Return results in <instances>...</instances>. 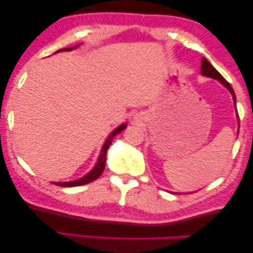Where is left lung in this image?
Listing matches in <instances>:
<instances>
[{"label": "left lung", "mask_w": 253, "mask_h": 253, "mask_svg": "<svg viewBox=\"0 0 253 253\" xmlns=\"http://www.w3.org/2000/svg\"><path fill=\"white\" fill-rule=\"evenodd\" d=\"M201 74L204 76H208L211 78H214V80H217L218 82H221L223 85L225 86V87L230 90L232 96H233V101H234V104H235V94H234V90L232 88V86L230 85V83H227L225 81V78L223 77L220 73L217 72L216 69H215L212 65L209 63V60L206 59V58H203L202 59V66H201ZM239 118V115H238Z\"/></svg>", "instance_id": "8db88e82"}]
</instances>
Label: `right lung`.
Here are the masks:
<instances>
[{
    "mask_svg": "<svg viewBox=\"0 0 253 253\" xmlns=\"http://www.w3.org/2000/svg\"><path fill=\"white\" fill-rule=\"evenodd\" d=\"M74 48L76 47H72V48H64V49H59L58 51H70L73 50ZM126 127V124H122V126H120L119 127H117L112 133L109 135V138L106 139V141L104 143V146L102 148V151H101V155H99V158L97 160V164L95 167L90 170L87 175L82 177L81 179H77V180H73V181H67V183H53L57 186H61V187H74V186H81V185H85V184H88L90 181H93L95 179H97V178L102 175L103 170H104L105 168V163H106V152H107V149H109L110 144L112 143V140L115 136V134H118L121 132L122 130H124Z\"/></svg>",
    "mask_w": 253,
    "mask_h": 253,
    "instance_id": "add662e5",
    "label": "right lung"
}]
</instances>
